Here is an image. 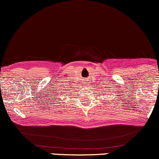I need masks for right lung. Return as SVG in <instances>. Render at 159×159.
Returning <instances> with one entry per match:
<instances>
[{
	"instance_id": "obj_1",
	"label": "right lung",
	"mask_w": 159,
	"mask_h": 159,
	"mask_svg": "<svg viewBox=\"0 0 159 159\" xmlns=\"http://www.w3.org/2000/svg\"><path fill=\"white\" fill-rule=\"evenodd\" d=\"M63 94H66V93H63ZM70 94H72V93H71ZM63 96H66V95H63Z\"/></svg>"
}]
</instances>
